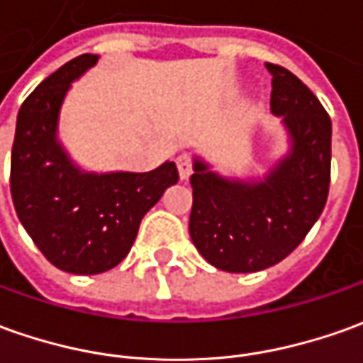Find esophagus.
<instances>
[{
  "label": "esophagus",
  "mask_w": 363,
  "mask_h": 363,
  "mask_svg": "<svg viewBox=\"0 0 363 363\" xmlns=\"http://www.w3.org/2000/svg\"><path fill=\"white\" fill-rule=\"evenodd\" d=\"M177 167H179V177H181L182 181H186L192 172V157L191 155H186V152L179 155V157H177Z\"/></svg>",
  "instance_id": "34e87169"
}]
</instances>
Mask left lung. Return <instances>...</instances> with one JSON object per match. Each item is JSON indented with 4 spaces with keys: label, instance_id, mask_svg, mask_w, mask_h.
Returning <instances> with one entry per match:
<instances>
[{
    "label": "left lung",
    "instance_id": "8db88e82",
    "mask_svg": "<svg viewBox=\"0 0 363 363\" xmlns=\"http://www.w3.org/2000/svg\"><path fill=\"white\" fill-rule=\"evenodd\" d=\"M270 107L292 150L264 181H228L194 161L189 233L196 250L226 272H258L284 260L324 211L330 191L332 121L294 73L266 63Z\"/></svg>",
    "mask_w": 363,
    "mask_h": 363
}]
</instances>
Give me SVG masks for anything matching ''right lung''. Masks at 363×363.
Wrapping results in <instances>:
<instances>
[{"instance_id":"1","label":"right lung","mask_w":363,"mask_h":363,"mask_svg":"<svg viewBox=\"0 0 363 363\" xmlns=\"http://www.w3.org/2000/svg\"><path fill=\"white\" fill-rule=\"evenodd\" d=\"M79 55L41 81L17 113L9 189L31 240L47 260L71 274H101L119 264L140 220L179 182L174 162L149 172L91 174L73 167L55 139L71 81L97 63Z\"/></svg>"}]
</instances>
